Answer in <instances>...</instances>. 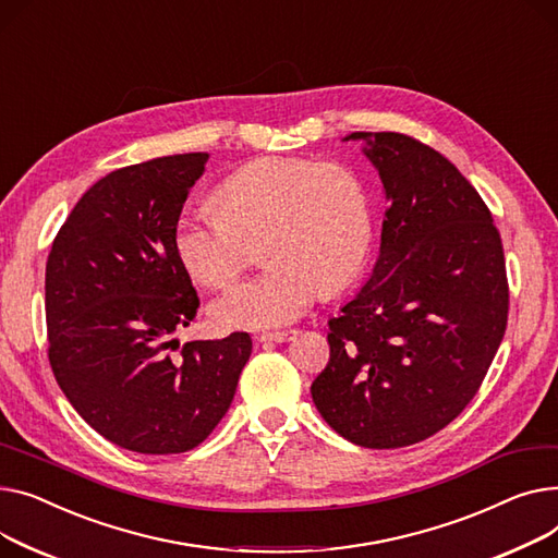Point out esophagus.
<instances>
[{"label": "esophagus", "mask_w": 558, "mask_h": 558, "mask_svg": "<svg viewBox=\"0 0 558 558\" xmlns=\"http://www.w3.org/2000/svg\"><path fill=\"white\" fill-rule=\"evenodd\" d=\"M294 336H298V331H294V329H286V331H264V333L256 336V340H258V342H288V340L294 338Z\"/></svg>", "instance_id": "obj_1"}]
</instances>
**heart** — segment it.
Segmentation results:
<instances>
[{
	"label": "heart",
	"instance_id": "heart-1",
	"mask_svg": "<svg viewBox=\"0 0 558 558\" xmlns=\"http://www.w3.org/2000/svg\"><path fill=\"white\" fill-rule=\"evenodd\" d=\"M218 216L184 214L173 247L203 286L229 288L247 268V243L264 236V275L211 304L222 329H264L300 317L324 290L363 275L374 243L369 191L351 167L298 155L256 157L214 189Z\"/></svg>",
	"mask_w": 558,
	"mask_h": 558
}]
</instances>
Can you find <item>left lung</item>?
<instances>
[{"label": "left lung", "mask_w": 558, "mask_h": 558, "mask_svg": "<svg viewBox=\"0 0 558 558\" xmlns=\"http://www.w3.org/2000/svg\"><path fill=\"white\" fill-rule=\"evenodd\" d=\"M383 180L387 209L372 279L329 319L331 357L313 403L355 446L403 448L460 414L507 329L498 227L441 153L401 133H351Z\"/></svg>", "instance_id": "left-lung-1"}]
</instances>
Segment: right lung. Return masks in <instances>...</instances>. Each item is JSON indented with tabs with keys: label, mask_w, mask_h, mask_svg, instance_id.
<instances>
[{
	"label": "right lung",
	"mask_w": 558,
	"mask_h": 558,
	"mask_svg": "<svg viewBox=\"0 0 558 558\" xmlns=\"http://www.w3.org/2000/svg\"><path fill=\"white\" fill-rule=\"evenodd\" d=\"M209 155L157 157L92 184L53 239L45 308L49 363L74 410L142 454L203 444L236 395L247 333H175L201 306L173 247L189 189Z\"/></svg>",
	"instance_id": "right-lung-1"
}]
</instances>
